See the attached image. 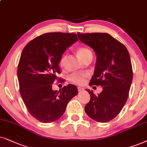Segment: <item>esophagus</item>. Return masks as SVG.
I'll list each match as a JSON object with an SVG mask.
<instances>
[{"instance_id":"1","label":"esophagus","mask_w":147,"mask_h":147,"mask_svg":"<svg viewBox=\"0 0 147 147\" xmlns=\"http://www.w3.org/2000/svg\"><path fill=\"white\" fill-rule=\"evenodd\" d=\"M78 89V91H79V92H81V91H84V88H83V87H79L77 88Z\"/></svg>"}]
</instances>
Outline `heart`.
I'll use <instances>...</instances> for the list:
<instances>
[{
    "instance_id": "obj_1",
    "label": "heart",
    "mask_w": 147,
    "mask_h": 147,
    "mask_svg": "<svg viewBox=\"0 0 147 147\" xmlns=\"http://www.w3.org/2000/svg\"><path fill=\"white\" fill-rule=\"evenodd\" d=\"M77 54L79 57L85 60L89 56H92V53L91 50L86 47H79L77 49ZM66 59H67V55L64 54L60 58L59 64L61 67H64L65 65ZM90 76V73L89 72H74L72 73L69 76V80L72 83L76 84V85H84L87 81V79Z\"/></svg>"
}]
</instances>
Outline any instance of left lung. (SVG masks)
Listing matches in <instances>:
<instances>
[{"label":"left lung","mask_w":147,"mask_h":147,"mask_svg":"<svg viewBox=\"0 0 147 147\" xmlns=\"http://www.w3.org/2000/svg\"><path fill=\"white\" fill-rule=\"evenodd\" d=\"M77 35L97 55L89 86L103 87V91L97 95L87 90L91 99L85 111L97 122H109L118 116L128 99L133 77L130 54L124 44L106 33Z\"/></svg>","instance_id":"obj_1"}]
</instances>
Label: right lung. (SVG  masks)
<instances>
[{
	"label": "right lung",
	"instance_id": "1",
	"mask_svg": "<svg viewBox=\"0 0 147 147\" xmlns=\"http://www.w3.org/2000/svg\"><path fill=\"white\" fill-rule=\"evenodd\" d=\"M77 40L76 34L46 33L30 41L22 51L17 68L19 91L27 111L41 122L59 119L68 101L78 94L71 84L59 91L52 88L60 73V58Z\"/></svg>",
	"mask_w": 147,
	"mask_h": 147
}]
</instances>
